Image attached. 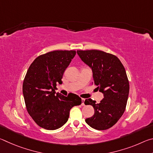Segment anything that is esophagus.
<instances>
[{"label": "esophagus", "mask_w": 153, "mask_h": 153, "mask_svg": "<svg viewBox=\"0 0 153 153\" xmlns=\"http://www.w3.org/2000/svg\"><path fill=\"white\" fill-rule=\"evenodd\" d=\"M84 100H85V99L84 98H82V106H84L85 105V104H84Z\"/></svg>", "instance_id": "obj_1"}]
</instances>
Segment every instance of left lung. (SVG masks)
<instances>
[{"instance_id":"1","label":"left lung","mask_w":153,"mask_h":153,"mask_svg":"<svg viewBox=\"0 0 153 153\" xmlns=\"http://www.w3.org/2000/svg\"><path fill=\"white\" fill-rule=\"evenodd\" d=\"M83 62L91 68L93 84L104 96L99 103L91 98L84 101L92 105L94 114L86 119L91 128L105 130L117 122L126 109L129 85L126 69L117 56L98 50L77 51Z\"/></svg>"}]
</instances>
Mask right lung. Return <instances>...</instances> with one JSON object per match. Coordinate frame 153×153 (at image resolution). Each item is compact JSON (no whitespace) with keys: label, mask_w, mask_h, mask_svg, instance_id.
<instances>
[{"label":"right lung","mask_w":153,"mask_h":153,"mask_svg":"<svg viewBox=\"0 0 153 153\" xmlns=\"http://www.w3.org/2000/svg\"><path fill=\"white\" fill-rule=\"evenodd\" d=\"M76 54L75 51H54L38 56L27 71L23 94L28 113L41 128L54 130L63 126L69 111L82 99L70 93L67 97L56 93L63 73Z\"/></svg>","instance_id":"add662e5"}]
</instances>
